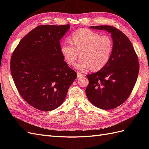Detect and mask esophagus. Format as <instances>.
<instances>
[{"label":"esophagus","instance_id":"obj_1","mask_svg":"<svg viewBox=\"0 0 149 149\" xmlns=\"http://www.w3.org/2000/svg\"><path fill=\"white\" fill-rule=\"evenodd\" d=\"M84 75L81 73H80V72H77V77L78 78H81V77H82V76H83Z\"/></svg>","mask_w":149,"mask_h":149}]
</instances>
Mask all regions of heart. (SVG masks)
Listing matches in <instances>:
<instances>
[{"instance_id": "heart-1", "label": "heart", "mask_w": 149, "mask_h": 149, "mask_svg": "<svg viewBox=\"0 0 149 149\" xmlns=\"http://www.w3.org/2000/svg\"><path fill=\"white\" fill-rule=\"evenodd\" d=\"M113 51V42L107 35H101L89 29H81L71 36V42L65 40L61 52L66 62L71 65L80 56L74 65L76 69L85 71L91 68L100 70L109 62Z\"/></svg>"}]
</instances>
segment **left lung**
I'll list each match as a JSON object with an SVG mask.
<instances>
[{
  "mask_svg": "<svg viewBox=\"0 0 149 149\" xmlns=\"http://www.w3.org/2000/svg\"><path fill=\"white\" fill-rule=\"evenodd\" d=\"M90 28L110 33L113 51L104 67L86 76L89 84L86 94L96 107L105 110L114 109L126 101L136 83L139 71L138 58L129 39L119 30L109 25Z\"/></svg>",
  "mask_w": 149,
  "mask_h": 149,
  "instance_id": "1",
  "label": "left lung"
}]
</instances>
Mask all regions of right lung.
I'll list each match as a JSON object with an SVG mask.
<instances>
[{
    "mask_svg": "<svg viewBox=\"0 0 149 149\" xmlns=\"http://www.w3.org/2000/svg\"><path fill=\"white\" fill-rule=\"evenodd\" d=\"M70 28L40 25L20 40L12 53L10 71L18 91L38 110L59 107L77 77L61 52L60 41Z\"/></svg>",
    "mask_w": 149,
    "mask_h": 149,
    "instance_id": "1",
    "label": "right lung"
}]
</instances>
